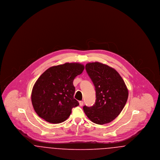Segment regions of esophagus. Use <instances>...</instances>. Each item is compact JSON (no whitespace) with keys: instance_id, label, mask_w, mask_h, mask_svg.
Wrapping results in <instances>:
<instances>
[{"instance_id":"esophagus-1","label":"esophagus","mask_w":160,"mask_h":160,"mask_svg":"<svg viewBox=\"0 0 160 160\" xmlns=\"http://www.w3.org/2000/svg\"><path fill=\"white\" fill-rule=\"evenodd\" d=\"M83 101H79V104H80V106H83Z\"/></svg>"}]
</instances>
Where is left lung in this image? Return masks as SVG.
I'll use <instances>...</instances> for the list:
<instances>
[{"instance_id":"1","label":"left lung","mask_w":160,"mask_h":160,"mask_svg":"<svg viewBox=\"0 0 160 160\" xmlns=\"http://www.w3.org/2000/svg\"><path fill=\"white\" fill-rule=\"evenodd\" d=\"M85 68L95 86V103L83 107L92 122L103 125L112 122L121 113L128 97V91L119 74L114 68L100 62H92Z\"/></svg>"}]
</instances>
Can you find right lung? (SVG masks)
<instances>
[{
  "mask_svg": "<svg viewBox=\"0 0 160 160\" xmlns=\"http://www.w3.org/2000/svg\"><path fill=\"white\" fill-rule=\"evenodd\" d=\"M84 69L79 63H65L52 67L41 75L31 94L32 106L40 118L52 123L68 118L72 108L79 105L74 98L73 81Z\"/></svg>",
  "mask_w": 160,
  "mask_h": 160,
  "instance_id": "1",
  "label": "right lung"
}]
</instances>
